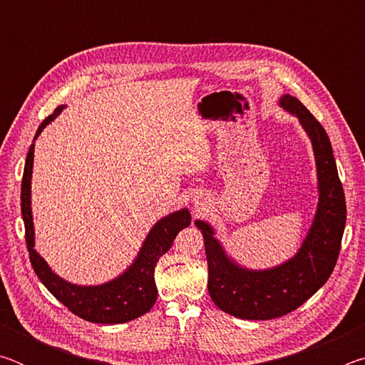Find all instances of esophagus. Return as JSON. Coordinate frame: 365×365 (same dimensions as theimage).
Returning a JSON list of instances; mask_svg holds the SVG:
<instances>
[{
	"mask_svg": "<svg viewBox=\"0 0 365 365\" xmlns=\"http://www.w3.org/2000/svg\"><path fill=\"white\" fill-rule=\"evenodd\" d=\"M193 202H195V209H196V212H200L201 209H205V197H201V196H196L195 200H193Z\"/></svg>",
	"mask_w": 365,
	"mask_h": 365,
	"instance_id": "obj_1",
	"label": "esophagus"
}]
</instances>
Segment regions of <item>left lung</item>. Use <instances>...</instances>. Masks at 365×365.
<instances>
[{
	"label": "left lung",
	"instance_id": "1",
	"mask_svg": "<svg viewBox=\"0 0 365 365\" xmlns=\"http://www.w3.org/2000/svg\"><path fill=\"white\" fill-rule=\"evenodd\" d=\"M279 106L298 117L311 140L317 169V209L296 255L275 267H243L227 255L211 224L195 220L205 238L211 299L224 312L245 320L285 316L324 287L335 269L346 224L344 191L329 135L298 98L282 95Z\"/></svg>",
	"mask_w": 365,
	"mask_h": 365
}]
</instances>
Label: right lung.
<instances>
[{
	"label": "right lung",
	"mask_w": 365,
	"mask_h": 365,
	"mask_svg": "<svg viewBox=\"0 0 365 365\" xmlns=\"http://www.w3.org/2000/svg\"><path fill=\"white\" fill-rule=\"evenodd\" d=\"M64 108L66 106L56 108L51 115H48L41 122L29 150L26 168H24L21 211L24 224H26V242L30 262L48 292L80 319L95 324L130 322V320L146 314L156 302L158 288L154 282V267H156L159 257L170 250L177 233L190 225L191 214L187 207H182L159 219L146 235L135 261L120 275L106 283H101V285H77V283L64 280L63 277L51 270L48 262L35 250L32 215L34 151L35 140L40 137L43 128L56 119Z\"/></svg>",
	"instance_id": "right-lung-1"
}]
</instances>
